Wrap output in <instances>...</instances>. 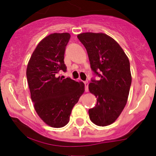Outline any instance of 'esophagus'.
<instances>
[{
	"mask_svg": "<svg viewBox=\"0 0 156 156\" xmlns=\"http://www.w3.org/2000/svg\"><path fill=\"white\" fill-rule=\"evenodd\" d=\"M84 83H85V86H86V92H88V82L85 81Z\"/></svg>",
	"mask_w": 156,
	"mask_h": 156,
	"instance_id": "obj_1",
	"label": "esophagus"
}]
</instances>
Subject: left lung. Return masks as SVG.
I'll return each mask as SVG.
<instances>
[{"label": "left lung", "mask_w": 156, "mask_h": 156, "mask_svg": "<svg viewBox=\"0 0 156 156\" xmlns=\"http://www.w3.org/2000/svg\"><path fill=\"white\" fill-rule=\"evenodd\" d=\"M77 37L86 48L91 68L100 77L88 86L97 98L95 106L88 111L89 118L98 126H109L127 103L132 80L129 60L120 45L105 33L87 32Z\"/></svg>", "instance_id": "1"}]
</instances>
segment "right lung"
I'll return each mask as SVG.
<instances>
[{
    "mask_svg": "<svg viewBox=\"0 0 156 156\" xmlns=\"http://www.w3.org/2000/svg\"><path fill=\"white\" fill-rule=\"evenodd\" d=\"M70 33H54L42 39L33 52L26 76L33 107L41 120L53 128L67 125L75 105L85 91L83 82L58 76L65 72L66 46Z\"/></svg>",
    "mask_w": 156,
    "mask_h": 156,
    "instance_id": "obj_1",
    "label": "right lung"
}]
</instances>
